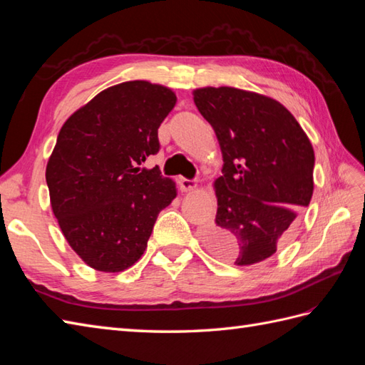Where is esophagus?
<instances>
[{
	"instance_id": "1",
	"label": "esophagus",
	"mask_w": 365,
	"mask_h": 365,
	"mask_svg": "<svg viewBox=\"0 0 365 365\" xmlns=\"http://www.w3.org/2000/svg\"><path fill=\"white\" fill-rule=\"evenodd\" d=\"M178 187H180L182 191H192V190H196L197 183H196V180H188V178L180 177L178 178Z\"/></svg>"
}]
</instances>
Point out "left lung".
Returning a JSON list of instances; mask_svg holds the SVG:
<instances>
[{"label": "left lung", "mask_w": 365, "mask_h": 365, "mask_svg": "<svg viewBox=\"0 0 365 365\" xmlns=\"http://www.w3.org/2000/svg\"><path fill=\"white\" fill-rule=\"evenodd\" d=\"M213 127L222 175L213 183L216 220L204 242L216 257L254 265L282 247L314 192V149L293 114L277 100L237 88L192 92Z\"/></svg>", "instance_id": "left-lung-1"}]
</instances>
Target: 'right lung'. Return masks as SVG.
Masks as SVG:
<instances>
[{"instance_id": "add662e5", "label": "right lung", "mask_w": 365, "mask_h": 365, "mask_svg": "<svg viewBox=\"0 0 365 365\" xmlns=\"http://www.w3.org/2000/svg\"><path fill=\"white\" fill-rule=\"evenodd\" d=\"M177 97L136 80L100 92L61 128L46 163L50 202L80 259L119 273L141 259L158 213L177 196L158 168H141L160 150L158 128Z\"/></svg>"}]
</instances>
